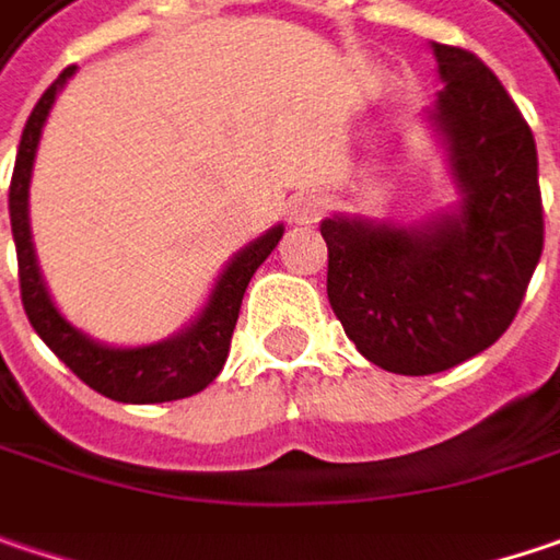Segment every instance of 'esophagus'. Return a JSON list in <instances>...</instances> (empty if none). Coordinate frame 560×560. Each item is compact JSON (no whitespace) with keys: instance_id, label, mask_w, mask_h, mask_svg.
Segmentation results:
<instances>
[{"instance_id":"34e87169","label":"esophagus","mask_w":560,"mask_h":560,"mask_svg":"<svg viewBox=\"0 0 560 560\" xmlns=\"http://www.w3.org/2000/svg\"><path fill=\"white\" fill-rule=\"evenodd\" d=\"M325 210H328V200H325L322 194H300V197L290 203V220L312 222V220H318Z\"/></svg>"}]
</instances>
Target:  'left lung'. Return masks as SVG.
<instances>
[{"mask_svg": "<svg viewBox=\"0 0 560 560\" xmlns=\"http://www.w3.org/2000/svg\"><path fill=\"white\" fill-rule=\"evenodd\" d=\"M430 120L450 149L462 203L423 225L322 222L328 302L357 350L388 373L430 376L510 328L541 258L539 155L529 124L471 50L433 44Z\"/></svg>", "mask_w": 560, "mask_h": 560, "instance_id": "1", "label": "left lung"}]
</instances>
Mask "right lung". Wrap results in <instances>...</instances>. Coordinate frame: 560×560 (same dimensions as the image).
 Masks as SVG:
<instances>
[{
  "label": "right lung",
  "mask_w": 560,
  "mask_h": 560,
  "mask_svg": "<svg viewBox=\"0 0 560 560\" xmlns=\"http://www.w3.org/2000/svg\"><path fill=\"white\" fill-rule=\"evenodd\" d=\"M72 72H75V66L62 69L60 79L34 104V110L24 124V133H21L19 159H15V172H12L9 217H12V238H15V252H19L21 305L44 343L79 380L89 388L101 392L104 398H114L124 405H159V401H178L187 395H197L220 376L222 363L229 357V340H232L235 322H238L242 296H245L255 270L283 238V225H273L267 235H260L258 242H252L248 248H242L229 260V267L222 270V277L210 293V302L203 305L197 322L175 338L149 343V347L120 350V347H104L98 340L75 331L50 302L44 277L37 270L31 225H27V187H31V168H34L40 130L57 101V92L66 85V79Z\"/></svg>",
  "instance_id": "add662e5"
}]
</instances>
